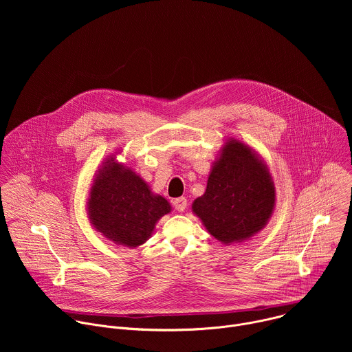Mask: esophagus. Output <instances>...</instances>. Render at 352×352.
Segmentation results:
<instances>
[{
    "instance_id": "34e87169",
    "label": "esophagus",
    "mask_w": 352,
    "mask_h": 352,
    "mask_svg": "<svg viewBox=\"0 0 352 352\" xmlns=\"http://www.w3.org/2000/svg\"><path fill=\"white\" fill-rule=\"evenodd\" d=\"M173 205H174L175 210L184 212L186 209V206H188V200H186V197L181 196V197H177V199L173 200Z\"/></svg>"
}]
</instances>
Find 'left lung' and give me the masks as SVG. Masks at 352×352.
Returning a JSON list of instances; mask_svg holds the SVG:
<instances>
[{
	"mask_svg": "<svg viewBox=\"0 0 352 352\" xmlns=\"http://www.w3.org/2000/svg\"><path fill=\"white\" fill-rule=\"evenodd\" d=\"M274 200V185L265 164L243 143L231 140L209 175L206 192L192 209L216 239L230 243L262 230Z\"/></svg>",
	"mask_w": 352,
	"mask_h": 352,
	"instance_id": "8db88e82",
	"label": "left lung"
}]
</instances>
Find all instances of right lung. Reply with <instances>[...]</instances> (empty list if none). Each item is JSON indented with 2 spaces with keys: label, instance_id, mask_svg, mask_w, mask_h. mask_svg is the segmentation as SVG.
I'll use <instances>...</instances> for the list:
<instances>
[{
  "label": "right lung",
  "instance_id": "add662e5",
  "mask_svg": "<svg viewBox=\"0 0 352 352\" xmlns=\"http://www.w3.org/2000/svg\"><path fill=\"white\" fill-rule=\"evenodd\" d=\"M94 181L89 199L91 224L116 243H143L157 220L171 210L164 197L152 195L140 177L114 160L103 166Z\"/></svg>",
  "mask_w": 352,
  "mask_h": 352
}]
</instances>
